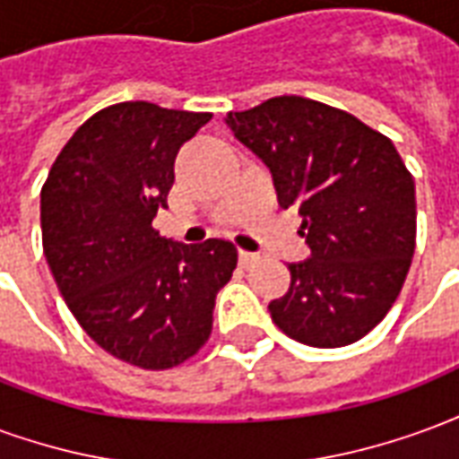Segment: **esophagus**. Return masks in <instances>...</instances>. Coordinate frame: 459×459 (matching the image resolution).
I'll use <instances>...</instances> for the list:
<instances>
[{"label": "esophagus", "mask_w": 459, "mask_h": 459, "mask_svg": "<svg viewBox=\"0 0 459 459\" xmlns=\"http://www.w3.org/2000/svg\"><path fill=\"white\" fill-rule=\"evenodd\" d=\"M238 258H240V265H243V268H248V265H253V263H258L260 255H258V253H248V250H240Z\"/></svg>", "instance_id": "1"}]
</instances>
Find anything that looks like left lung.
<instances>
[{
  "mask_svg": "<svg viewBox=\"0 0 459 459\" xmlns=\"http://www.w3.org/2000/svg\"><path fill=\"white\" fill-rule=\"evenodd\" d=\"M226 122L270 167L280 206H298L312 250L290 265L270 317L307 346L354 344L394 307L411 268L413 174L385 134L309 98H270Z\"/></svg>",
  "mask_w": 459,
  "mask_h": 459,
  "instance_id": "8db88e82",
  "label": "left lung"
}]
</instances>
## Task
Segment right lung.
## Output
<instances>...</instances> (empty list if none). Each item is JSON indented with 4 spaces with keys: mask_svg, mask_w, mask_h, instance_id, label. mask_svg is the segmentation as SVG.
<instances>
[{
    "mask_svg": "<svg viewBox=\"0 0 459 459\" xmlns=\"http://www.w3.org/2000/svg\"><path fill=\"white\" fill-rule=\"evenodd\" d=\"M211 113L132 100L74 132L41 186V240L65 305L125 364L167 371L211 337L216 295L238 265L230 240L186 246L152 229L174 157Z\"/></svg>",
    "mask_w": 459,
    "mask_h": 459,
    "instance_id": "obj_1",
    "label": "right lung"
}]
</instances>
